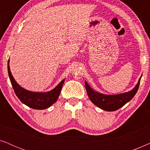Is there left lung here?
<instances>
[{
  "mask_svg": "<svg viewBox=\"0 0 150 150\" xmlns=\"http://www.w3.org/2000/svg\"><path fill=\"white\" fill-rule=\"evenodd\" d=\"M141 76L137 85L128 92L116 95H106L94 91L87 82H85L88 96L93 103L101 109L106 111H115L122 108L127 102L132 99L138 91Z\"/></svg>",
  "mask_w": 150,
  "mask_h": 150,
  "instance_id": "1",
  "label": "left lung"
}]
</instances>
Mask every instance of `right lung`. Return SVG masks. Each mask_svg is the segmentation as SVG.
Returning a JSON list of instances; mask_svg holds the SVG:
<instances>
[{
	"mask_svg": "<svg viewBox=\"0 0 150 150\" xmlns=\"http://www.w3.org/2000/svg\"><path fill=\"white\" fill-rule=\"evenodd\" d=\"M7 69L10 81L13 88L14 92L20 101L25 105L33 109L43 110L49 108L57 102L60 95L65 79L62 80L56 87L50 91L33 92L22 88L15 81L10 70L9 60L8 61Z\"/></svg>",
	"mask_w": 150,
	"mask_h": 150,
	"instance_id": "1",
	"label": "right lung"
}]
</instances>
